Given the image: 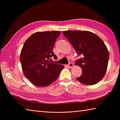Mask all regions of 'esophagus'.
I'll use <instances>...</instances> for the list:
<instances>
[{"label": "esophagus", "mask_w": 120, "mask_h": 120, "mask_svg": "<svg viewBox=\"0 0 120 120\" xmlns=\"http://www.w3.org/2000/svg\"><path fill=\"white\" fill-rule=\"evenodd\" d=\"M74 66V64H73V63H70L69 64H68V65H67V67H68V68H72Z\"/></svg>", "instance_id": "obj_1"}]
</instances>
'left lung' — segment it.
<instances>
[{
	"label": "left lung",
	"mask_w": 120,
	"mask_h": 120,
	"mask_svg": "<svg viewBox=\"0 0 120 120\" xmlns=\"http://www.w3.org/2000/svg\"><path fill=\"white\" fill-rule=\"evenodd\" d=\"M65 38L78 56L82 57L75 61L82 69V75L77 79L86 85H93L102 79L107 69L109 52L103 41L87 31H63Z\"/></svg>",
	"instance_id": "obj_1"
}]
</instances>
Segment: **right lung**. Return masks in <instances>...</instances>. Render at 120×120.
<instances>
[{"mask_svg":"<svg viewBox=\"0 0 120 120\" xmlns=\"http://www.w3.org/2000/svg\"><path fill=\"white\" fill-rule=\"evenodd\" d=\"M60 34L59 31L37 32L24 43L20 61L25 77L35 86L50 85L57 80L64 68L63 65L49 61L52 57L57 58L52 49Z\"/></svg>","mask_w":120,"mask_h":120,"instance_id":"right-lung-1","label":"right lung"}]
</instances>
